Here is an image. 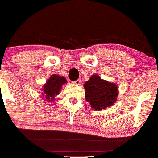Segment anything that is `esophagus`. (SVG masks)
I'll return each mask as SVG.
<instances>
[{
  "instance_id": "1",
  "label": "esophagus",
  "mask_w": 158,
  "mask_h": 158,
  "mask_svg": "<svg viewBox=\"0 0 158 158\" xmlns=\"http://www.w3.org/2000/svg\"><path fill=\"white\" fill-rule=\"evenodd\" d=\"M74 84H77V85H81V81L80 79H78V80H77V81H74Z\"/></svg>"
}]
</instances>
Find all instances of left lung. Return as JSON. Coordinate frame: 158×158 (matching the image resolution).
Wrapping results in <instances>:
<instances>
[{
  "label": "left lung",
  "instance_id": "8db88e82",
  "mask_svg": "<svg viewBox=\"0 0 158 158\" xmlns=\"http://www.w3.org/2000/svg\"><path fill=\"white\" fill-rule=\"evenodd\" d=\"M85 100L94 110H104L115 103L118 94V85L94 74L84 84Z\"/></svg>",
  "mask_w": 158,
  "mask_h": 158
}]
</instances>
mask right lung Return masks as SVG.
Instances as JSON below:
<instances>
[{"mask_svg":"<svg viewBox=\"0 0 158 158\" xmlns=\"http://www.w3.org/2000/svg\"><path fill=\"white\" fill-rule=\"evenodd\" d=\"M64 84H67V80L65 77L58 74L51 75L41 88V94L43 100L50 103L54 102L55 100V97L59 94L61 87Z\"/></svg>","mask_w":158,"mask_h":158,"instance_id":"right-lung-1","label":"right lung"}]
</instances>
